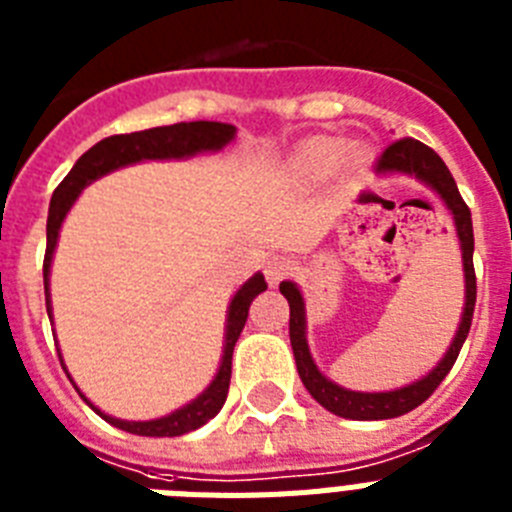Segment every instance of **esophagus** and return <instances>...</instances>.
Segmentation results:
<instances>
[{"label": "esophagus", "instance_id": "esophagus-1", "mask_svg": "<svg viewBox=\"0 0 512 512\" xmlns=\"http://www.w3.org/2000/svg\"><path fill=\"white\" fill-rule=\"evenodd\" d=\"M291 270H294V260L286 255H276L265 263V278H268L270 283H281L283 278L291 276Z\"/></svg>", "mask_w": 512, "mask_h": 512}]
</instances>
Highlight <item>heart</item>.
Segmentation results:
<instances>
[{"instance_id": "obj_1", "label": "heart", "mask_w": 512, "mask_h": 512, "mask_svg": "<svg viewBox=\"0 0 512 512\" xmlns=\"http://www.w3.org/2000/svg\"><path fill=\"white\" fill-rule=\"evenodd\" d=\"M346 150H349V145L338 137H315L299 148L294 158V169L307 179H320V176L336 169L346 156Z\"/></svg>"}]
</instances>
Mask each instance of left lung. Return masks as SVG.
Here are the masks:
<instances>
[{
	"mask_svg": "<svg viewBox=\"0 0 512 512\" xmlns=\"http://www.w3.org/2000/svg\"><path fill=\"white\" fill-rule=\"evenodd\" d=\"M377 171L388 174V171H401V174H414L422 182H427L437 195L445 200L450 210H453L455 229H458V239L463 247V270H466V307H463L461 328L455 333V341L450 343V351L445 354L440 364L429 372L424 380L406 385L401 390H390V393H354V390L338 388L336 382H330L315 367L312 356L307 349V338H304V302L302 294L294 283L283 281L281 294L289 299V336L291 349H294L296 369L302 377L304 388L309 395L320 403L322 409H328L330 414L343 416V419H359V422H375V419H393V416H403L414 411L416 406H422L429 395L440 388V382L445 380L450 369H453L455 359L461 354V346L466 341L468 330H471V320H474L476 307V273H474V226H471V210H468L466 200L461 197L455 179L450 169L445 166L440 156L429 145L419 143L414 137H401L390 143L382 150L377 158Z\"/></svg>",
	"mask_w": 512,
	"mask_h": 512,
	"instance_id": "obj_1",
	"label": "left lung"
}]
</instances>
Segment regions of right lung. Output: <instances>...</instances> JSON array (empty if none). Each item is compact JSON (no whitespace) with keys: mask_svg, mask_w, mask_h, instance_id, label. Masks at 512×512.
<instances>
[{"mask_svg":"<svg viewBox=\"0 0 512 512\" xmlns=\"http://www.w3.org/2000/svg\"><path fill=\"white\" fill-rule=\"evenodd\" d=\"M234 124L226 122H179L171 127H153V130L130 132V135H111L101 143H96L88 153L77 158L72 171L64 176L59 187L54 190L49 205V221H46V255H44V291H46V312H51L49 304V268L51 255L57 247L59 226H62L67 210L77 200L80 190L85 184H90L98 176L109 174V171L127 166V163H137L143 158H184L200 150H218L229 143L234 137ZM268 289L265 278L257 273L255 278H249L242 289L236 291L229 307V325H226V349H223V362L218 369L216 380L210 382V388L205 390L200 398L187 403L184 409L174 411V414L163 416V419H153V422H122V419H111L106 414H98L111 422L114 427L132 432V435L143 437H179L187 435L192 429L203 427L210 422L226 403L231 382V354L244 330V322L249 315V304L255 302V296L260 291Z\"/></svg>","mask_w":512,"mask_h":512,"instance_id":"obj_1","label":"right lung"}]
</instances>
